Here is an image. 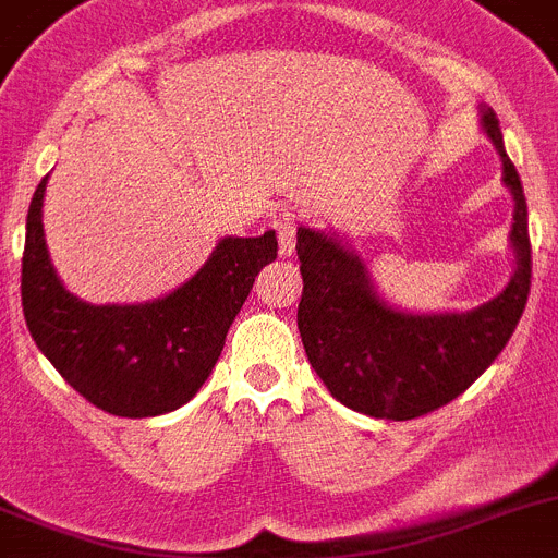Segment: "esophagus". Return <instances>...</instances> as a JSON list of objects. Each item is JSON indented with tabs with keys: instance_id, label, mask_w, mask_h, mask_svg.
I'll use <instances>...</instances> for the list:
<instances>
[{
	"instance_id": "34e87169",
	"label": "esophagus",
	"mask_w": 558,
	"mask_h": 558,
	"mask_svg": "<svg viewBox=\"0 0 558 558\" xmlns=\"http://www.w3.org/2000/svg\"><path fill=\"white\" fill-rule=\"evenodd\" d=\"M270 227L276 229V238H279V254L290 257L295 252V221L290 216H279L274 218Z\"/></svg>"
}]
</instances>
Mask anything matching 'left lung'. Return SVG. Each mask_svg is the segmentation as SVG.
<instances>
[{
    "mask_svg": "<svg viewBox=\"0 0 558 558\" xmlns=\"http://www.w3.org/2000/svg\"><path fill=\"white\" fill-rule=\"evenodd\" d=\"M482 124L504 160V182L514 196L509 238L518 265L504 293L487 304L462 315L392 310L376 295L365 263L354 252L331 234L299 227L301 342L310 365L342 407L387 421L434 412L462 396L518 329L531 290L529 207L489 107Z\"/></svg>",
    "mask_w": 558,
    "mask_h": 558,
    "instance_id": "obj_1",
    "label": "left lung"
}]
</instances>
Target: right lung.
Segmentation results:
<instances>
[{"label": "right lung", "instance_id": "right-lung-1", "mask_svg": "<svg viewBox=\"0 0 558 558\" xmlns=\"http://www.w3.org/2000/svg\"><path fill=\"white\" fill-rule=\"evenodd\" d=\"M46 179L29 202L22 257V306L35 345L85 401L110 415L173 412L216 367L254 276L276 259V234L223 238L198 274L166 299L85 304L60 284L46 252Z\"/></svg>", "mask_w": 558, "mask_h": 558}]
</instances>
